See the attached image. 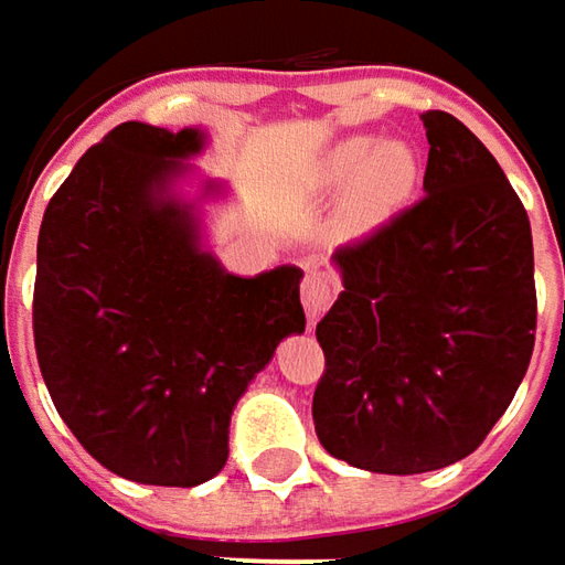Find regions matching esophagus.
Returning <instances> with one entry per match:
<instances>
[{
    "label": "esophagus",
    "instance_id": "esophagus-1",
    "mask_svg": "<svg viewBox=\"0 0 565 565\" xmlns=\"http://www.w3.org/2000/svg\"><path fill=\"white\" fill-rule=\"evenodd\" d=\"M339 292V279L330 270H320V267H311L305 273V282H301V305H305V315L315 323L320 311L337 298Z\"/></svg>",
    "mask_w": 565,
    "mask_h": 565
}]
</instances>
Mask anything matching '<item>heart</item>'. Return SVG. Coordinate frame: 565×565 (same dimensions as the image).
<instances>
[{
	"label": "heart",
	"instance_id": "heart-1",
	"mask_svg": "<svg viewBox=\"0 0 565 565\" xmlns=\"http://www.w3.org/2000/svg\"><path fill=\"white\" fill-rule=\"evenodd\" d=\"M320 182L330 194L349 191L345 226L364 235L412 206L422 188V163L408 143H383L371 135H355L327 153Z\"/></svg>",
	"mask_w": 565,
	"mask_h": 565
}]
</instances>
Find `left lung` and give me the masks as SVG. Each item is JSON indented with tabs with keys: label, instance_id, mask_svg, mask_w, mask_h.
I'll return each mask as SVG.
<instances>
[{
	"label": "left lung",
	"instance_id": "1",
	"mask_svg": "<svg viewBox=\"0 0 565 565\" xmlns=\"http://www.w3.org/2000/svg\"><path fill=\"white\" fill-rule=\"evenodd\" d=\"M422 201L333 254L342 292L317 323L323 449L377 475L471 456L510 408L537 327L529 213L490 150L430 109Z\"/></svg>",
	"mask_w": 565,
	"mask_h": 565
}]
</instances>
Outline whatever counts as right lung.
<instances>
[{
    "label": "right lung",
    "mask_w": 565,
    "mask_h": 565,
    "mask_svg": "<svg viewBox=\"0 0 565 565\" xmlns=\"http://www.w3.org/2000/svg\"><path fill=\"white\" fill-rule=\"evenodd\" d=\"M204 141L201 128L121 121L77 160L36 238L33 345L55 412L138 484L220 475L235 402L305 333L298 267L235 276L201 248L175 182Z\"/></svg>",
    "instance_id": "right-lung-1"
}]
</instances>
